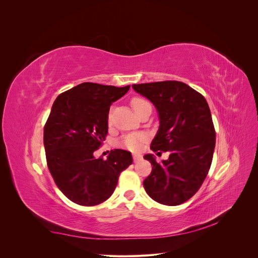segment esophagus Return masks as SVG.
I'll return each instance as SVG.
<instances>
[{
    "mask_svg": "<svg viewBox=\"0 0 258 258\" xmlns=\"http://www.w3.org/2000/svg\"><path fill=\"white\" fill-rule=\"evenodd\" d=\"M132 157H134V161L135 162H138L142 159V155L141 154H138V153H135L134 155H132Z\"/></svg>",
    "mask_w": 258,
    "mask_h": 258,
    "instance_id": "esophagus-1",
    "label": "esophagus"
}]
</instances>
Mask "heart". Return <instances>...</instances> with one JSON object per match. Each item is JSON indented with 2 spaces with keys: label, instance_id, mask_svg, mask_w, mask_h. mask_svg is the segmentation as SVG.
Returning <instances> with one entry per match:
<instances>
[{
  "label": "heart",
  "instance_id": "1",
  "mask_svg": "<svg viewBox=\"0 0 258 258\" xmlns=\"http://www.w3.org/2000/svg\"><path fill=\"white\" fill-rule=\"evenodd\" d=\"M145 102H147V101H145L142 98H135L131 101V105L134 107V110L137 112L138 108ZM145 140H146L145 134H142V132H135V134H130V135H127L126 137H123L119 145L122 146L123 148H126V150L137 152L142 147V144Z\"/></svg>",
  "mask_w": 258,
  "mask_h": 258
}]
</instances>
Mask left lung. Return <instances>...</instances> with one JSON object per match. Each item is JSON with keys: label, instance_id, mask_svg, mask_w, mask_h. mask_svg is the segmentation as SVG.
I'll return each mask as SVG.
<instances>
[{"label": "left lung", "instance_id": "obj_1", "mask_svg": "<svg viewBox=\"0 0 258 258\" xmlns=\"http://www.w3.org/2000/svg\"><path fill=\"white\" fill-rule=\"evenodd\" d=\"M132 88L158 112L159 128L151 150L170 153L161 163L153 154L144 156L153 166L144 188L161 205H181L198 191L213 158L215 130L207 100L176 81L135 84Z\"/></svg>", "mask_w": 258, "mask_h": 258}]
</instances>
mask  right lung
I'll return each mask as SVG.
<instances>
[{
    "label": "right lung",
    "instance_id": "add662e5",
    "mask_svg": "<svg viewBox=\"0 0 258 258\" xmlns=\"http://www.w3.org/2000/svg\"><path fill=\"white\" fill-rule=\"evenodd\" d=\"M129 88L83 83L54 100L44 128L46 160L58 188L77 205L110 198L120 172L132 163L123 150L111 151L106 159L93 156L107 135L110 106Z\"/></svg>",
    "mask_w": 258,
    "mask_h": 258
}]
</instances>
